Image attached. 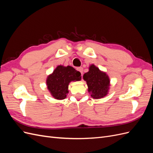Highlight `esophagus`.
<instances>
[{"instance_id":"esophagus-1","label":"esophagus","mask_w":153,"mask_h":153,"mask_svg":"<svg viewBox=\"0 0 153 153\" xmlns=\"http://www.w3.org/2000/svg\"><path fill=\"white\" fill-rule=\"evenodd\" d=\"M76 69H77V71H80V73H81L82 75V73H83V68L80 67V68H78Z\"/></svg>"}]
</instances>
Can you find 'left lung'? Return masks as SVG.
I'll use <instances>...</instances> for the list:
<instances>
[{"mask_svg":"<svg viewBox=\"0 0 153 153\" xmlns=\"http://www.w3.org/2000/svg\"><path fill=\"white\" fill-rule=\"evenodd\" d=\"M83 78L87 82L88 92L92 98H102L108 93L110 78L105 72L101 71L94 64L89 66V71L84 74Z\"/></svg>","mask_w":153,"mask_h":153,"instance_id":"obj_1","label":"left lung"}]
</instances>
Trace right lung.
<instances>
[{
	"mask_svg": "<svg viewBox=\"0 0 153 153\" xmlns=\"http://www.w3.org/2000/svg\"><path fill=\"white\" fill-rule=\"evenodd\" d=\"M81 73L71 66L59 65L47 78V85L55 99L61 100L66 98L68 85L72 81H80Z\"/></svg>",
	"mask_w": 153,
	"mask_h": 153,
	"instance_id": "right-lung-1",
	"label": "right lung"
}]
</instances>
